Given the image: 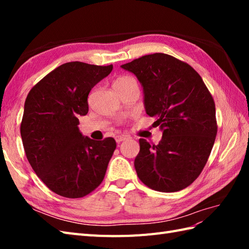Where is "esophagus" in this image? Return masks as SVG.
I'll return each mask as SVG.
<instances>
[{
  "label": "esophagus",
  "mask_w": 249,
  "mask_h": 249,
  "mask_svg": "<svg viewBox=\"0 0 249 249\" xmlns=\"http://www.w3.org/2000/svg\"><path fill=\"white\" fill-rule=\"evenodd\" d=\"M129 138L128 136H125V135H120V136H116L115 137V141L118 142V143H120V142H122V141H125V140H127Z\"/></svg>",
  "instance_id": "1"
}]
</instances>
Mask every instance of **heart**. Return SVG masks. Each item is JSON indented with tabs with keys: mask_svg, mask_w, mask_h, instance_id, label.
<instances>
[{
	"mask_svg": "<svg viewBox=\"0 0 249 249\" xmlns=\"http://www.w3.org/2000/svg\"><path fill=\"white\" fill-rule=\"evenodd\" d=\"M130 81H134V79L131 78V77L121 76V77L115 79L114 82H113V87H115V86H122V84H125V83L130 82Z\"/></svg>",
	"mask_w": 249,
	"mask_h": 249,
	"instance_id": "1",
	"label": "heart"
}]
</instances>
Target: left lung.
Instances as JSON below:
<instances>
[{
  "label": "left lung",
  "instance_id": "left-lung-1",
  "mask_svg": "<svg viewBox=\"0 0 249 249\" xmlns=\"http://www.w3.org/2000/svg\"><path fill=\"white\" fill-rule=\"evenodd\" d=\"M122 68L141 82L146 114L162 130L157 145L139 140L137 176L157 192L186 188L202 172L217 135L212 95L192 66L166 53L143 55Z\"/></svg>",
  "mask_w": 249,
  "mask_h": 249
}]
</instances>
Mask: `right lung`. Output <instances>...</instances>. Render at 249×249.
Returning <instances> with one entry per match:
<instances>
[{
	"instance_id": "add662e5",
	"label": "right lung",
	"mask_w": 249,
	"mask_h": 249,
	"mask_svg": "<svg viewBox=\"0 0 249 249\" xmlns=\"http://www.w3.org/2000/svg\"><path fill=\"white\" fill-rule=\"evenodd\" d=\"M113 65L68 62L31 89L25 99L21 138L31 167L52 192L81 198L103 182L116 142L95 141L79 131V116L89 111L88 96Z\"/></svg>"
}]
</instances>
